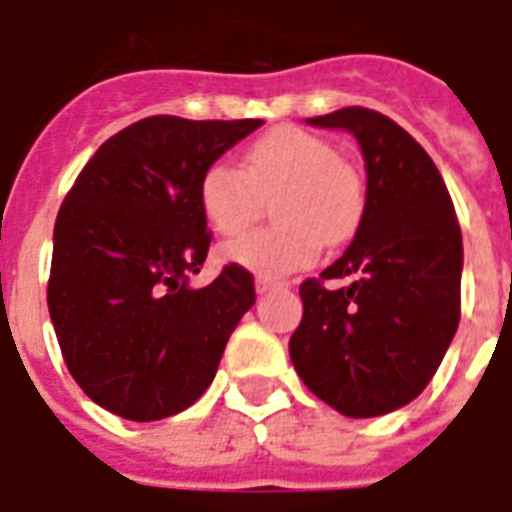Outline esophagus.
Instances as JSON below:
<instances>
[{"mask_svg":"<svg viewBox=\"0 0 512 512\" xmlns=\"http://www.w3.org/2000/svg\"><path fill=\"white\" fill-rule=\"evenodd\" d=\"M274 288H282V282H277V279H268V277L255 279L257 293H268V290H274Z\"/></svg>","mask_w":512,"mask_h":512,"instance_id":"obj_1","label":"esophagus"}]
</instances>
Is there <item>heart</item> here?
<instances>
[{
	"label": "heart",
	"mask_w": 512,
	"mask_h": 512,
	"mask_svg": "<svg viewBox=\"0 0 512 512\" xmlns=\"http://www.w3.org/2000/svg\"><path fill=\"white\" fill-rule=\"evenodd\" d=\"M271 200L277 227L235 241L224 257L260 277H282L312 266L323 244L348 241L365 211V186L323 136L279 126L244 150L241 169L216 161L197 183L205 222L222 238L244 235Z\"/></svg>",
	"instance_id": "obj_1"
}]
</instances>
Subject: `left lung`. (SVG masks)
I'll list each match as a JSON object with an SVG mask.
<instances>
[{
	"mask_svg": "<svg viewBox=\"0 0 512 512\" xmlns=\"http://www.w3.org/2000/svg\"><path fill=\"white\" fill-rule=\"evenodd\" d=\"M362 147L367 194L343 257L299 285L290 359L312 395L345 417H381L430 384L461 321V224L433 158L395 120L345 106L310 117ZM348 278L334 289L329 281Z\"/></svg>",
	"mask_w": 512,
	"mask_h": 512,
	"instance_id": "left-lung-1",
	"label": "left lung"
}]
</instances>
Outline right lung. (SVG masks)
<instances>
[{
	"label": "right lung",
	"mask_w": 512,
	"mask_h": 512,
	"mask_svg": "<svg viewBox=\"0 0 512 512\" xmlns=\"http://www.w3.org/2000/svg\"><path fill=\"white\" fill-rule=\"evenodd\" d=\"M260 123L145 117L109 136L65 194L51 323L73 381L117 417L153 422L189 408L255 304V277L238 263L205 288L189 277L213 238L200 175Z\"/></svg>",
	"instance_id": "right-lung-1"
}]
</instances>
